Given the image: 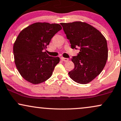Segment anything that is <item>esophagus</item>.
Segmentation results:
<instances>
[{"label":"esophagus","instance_id":"34e87169","mask_svg":"<svg viewBox=\"0 0 121 121\" xmlns=\"http://www.w3.org/2000/svg\"><path fill=\"white\" fill-rule=\"evenodd\" d=\"M61 60L62 61H64V62H68V61H69V59H68V58L61 57Z\"/></svg>","mask_w":121,"mask_h":121}]
</instances>
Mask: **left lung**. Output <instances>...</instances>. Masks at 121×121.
<instances>
[{"label":"left lung","instance_id":"obj_1","mask_svg":"<svg viewBox=\"0 0 121 121\" xmlns=\"http://www.w3.org/2000/svg\"><path fill=\"white\" fill-rule=\"evenodd\" d=\"M60 24L71 48H80L78 56L72 59L74 68L68 74L75 82L88 83L100 74L106 64L108 56L107 40L97 29L86 22Z\"/></svg>","mask_w":121,"mask_h":121}]
</instances>
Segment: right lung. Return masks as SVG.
I'll return each mask as SVG.
<instances>
[{
    "mask_svg": "<svg viewBox=\"0 0 121 121\" xmlns=\"http://www.w3.org/2000/svg\"><path fill=\"white\" fill-rule=\"evenodd\" d=\"M61 29L58 24L35 22L23 29L17 36L13 48L14 62L27 82L37 84L51 77L60 58L49 56L43 51Z\"/></svg>",
    "mask_w": 121,
    "mask_h": 121,
    "instance_id": "obj_1",
    "label": "right lung"
}]
</instances>
